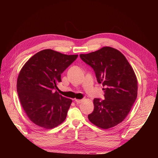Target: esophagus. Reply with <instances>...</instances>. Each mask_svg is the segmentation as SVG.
<instances>
[{"mask_svg":"<svg viewBox=\"0 0 158 158\" xmlns=\"http://www.w3.org/2000/svg\"><path fill=\"white\" fill-rule=\"evenodd\" d=\"M74 102H75L76 103H80L81 102H82V99H74Z\"/></svg>","mask_w":158,"mask_h":158,"instance_id":"esophagus-1","label":"esophagus"}]
</instances>
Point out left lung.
I'll list each match as a JSON object with an SVG mask.
<instances>
[{
	"label": "left lung",
	"mask_w": 158,
	"mask_h": 158,
	"mask_svg": "<svg viewBox=\"0 0 158 158\" xmlns=\"http://www.w3.org/2000/svg\"><path fill=\"white\" fill-rule=\"evenodd\" d=\"M81 59L94 69L98 82L102 84L105 99H94V111L89 121L103 129L117 126L131 110L138 94V81L132 67L121 52L103 47Z\"/></svg>",
	"instance_id": "obj_1"
}]
</instances>
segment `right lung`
Returning a JSON list of instances; mask_svg holds the SVG:
<instances>
[{"label":"right lung","mask_w":158,"mask_h":158,"mask_svg":"<svg viewBox=\"0 0 158 158\" xmlns=\"http://www.w3.org/2000/svg\"><path fill=\"white\" fill-rule=\"evenodd\" d=\"M78 56L44 49L23 66L18 76L17 92L23 111L35 125L51 129L64 121L73 101L55 89L61 82V74Z\"/></svg>","instance_id":"1"}]
</instances>
